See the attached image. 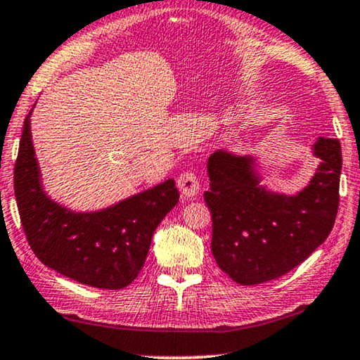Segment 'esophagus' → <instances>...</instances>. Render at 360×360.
<instances>
[{"label":"esophagus","mask_w":360,"mask_h":360,"mask_svg":"<svg viewBox=\"0 0 360 360\" xmlns=\"http://www.w3.org/2000/svg\"><path fill=\"white\" fill-rule=\"evenodd\" d=\"M178 187L181 194L184 197H194L197 195L198 189H200V184H198L195 173H192V171H184V173H181L178 178Z\"/></svg>","instance_id":"34e87169"}]
</instances>
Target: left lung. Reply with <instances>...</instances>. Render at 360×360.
I'll return each mask as SVG.
<instances>
[{"label": "left lung", "instance_id": "8db88e82", "mask_svg": "<svg viewBox=\"0 0 360 360\" xmlns=\"http://www.w3.org/2000/svg\"><path fill=\"white\" fill-rule=\"evenodd\" d=\"M320 158L309 186L284 195L260 186L255 158L217 150L208 158L212 254L233 281L250 286L280 278L325 243L340 205L341 146L320 137Z\"/></svg>", "mask_w": 360, "mask_h": 360}]
</instances>
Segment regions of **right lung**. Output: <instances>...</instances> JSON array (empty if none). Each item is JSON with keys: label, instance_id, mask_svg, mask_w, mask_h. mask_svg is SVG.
I'll use <instances>...</instances> for the list:
<instances>
[{"label": "right lung", "instance_id": "obj_1", "mask_svg": "<svg viewBox=\"0 0 360 360\" xmlns=\"http://www.w3.org/2000/svg\"><path fill=\"white\" fill-rule=\"evenodd\" d=\"M14 194L27 240L41 264L100 289H122L136 280L155 229L179 202L174 179L100 212L77 213L53 202L41 187L30 112L15 160Z\"/></svg>", "mask_w": 360, "mask_h": 360}]
</instances>
